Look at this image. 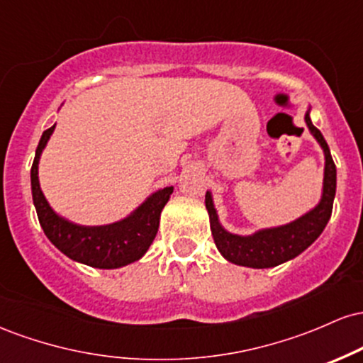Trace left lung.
I'll use <instances>...</instances> for the list:
<instances>
[{
	"mask_svg": "<svg viewBox=\"0 0 363 363\" xmlns=\"http://www.w3.org/2000/svg\"><path fill=\"white\" fill-rule=\"evenodd\" d=\"M309 112L311 109H307L306 124L324 152L323 194H320L319 203L306 215L298 216L297 220L286 225L262 228L251 235H237L222 227L211 193L206 191L205 205L210 215L211 235H213L216 249L227 261L239 266H247V268H273L297 257L323 234L324 227L331 218L333 201L336 194V165L333 162L326 140L312 124Z\"/></svg>",
	"mask_w": 363,
	"mask_h": 363,
	"instance_id": "left-lung-1",
	"label": "left lung"
}]
</instances>
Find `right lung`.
I'll use <instances>...</instances> for the list:
<instances>
[{"label": "right lung", "mask_w": 363, "mask_h": 363, "mask_svg": "<svg viewBox=\"0 0 363 363\" xmlns=\"http://www.w3.org/2000/svg\"><path fill=\"white\" fill-rule=\"evenodd\" d=\"M54 128L56 124L45 129L40 136L30 170L32 199L44 234L69 259L91 268L116 269L138 261L155 239L160 213L174 187H164L150 194L131 215L119 222L97 227L69 222L52 210L39 184V160Z\"/></svg>", "instance_id": "1"}]
</instances>
